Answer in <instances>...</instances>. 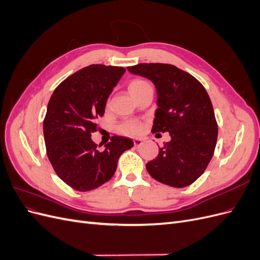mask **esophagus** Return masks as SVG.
I'll use <instances>...</instances> for the list:
<instances>
[{
    "instance_id": "1",
    "label": "esophagus",
    "mask_w": 260,
    "mask_h": 260,
    "mask_svg": "<svg viewBox=\"0 0 260 260\" xmlns=\"http://www.w3.org/2000/svg\"><path fill=\"white\" fill-rule=\"evenodd\" d=\"M143 143H144V141L142 139H135V140H133V144H135L136 147L141 146Z\"/></svg>"
}]
</instances>
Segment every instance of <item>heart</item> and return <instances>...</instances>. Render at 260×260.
I'll list each match as a JSON object with an SVG mask.
<instances>
[{"label":"heart","mask_w":260,"mask_h":260,"mask_svg":"<svg viewBox=\"0 0 260 260\" xmlns=\"http://www.w3.org/2000/svg\"><path fill=\"white\" fill-rule=\"evenodd\" d=\"M149 84L144 81V80H132L129 85H128V90L129 93L131 94V96L133 99H136L139 94L144 91L146 88H148ZM141 130V124L137 121H130L123 124V131L127 133H139Z\"/></svg>","instance_id":"b5f03b06"}]
</instances>
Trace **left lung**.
<instances>
[{
  "label": "left lung",
  "instance_id": "8db88e82",
  "mask_svg": "<svg viewBox=\"0 0 260 260\" xmlns=\"http://www.w3.org/2000/svg\"><path fill=\"white\" fill-rule=\"evenodd\" d=\"M151 80L157 92L152 131L169 132L171 140L146 164L159 182L184 187L198 180L215 152L218 125L205 88L183 70L168 64H138L127 68Z\"/></svg>",
  "mask_w": 260,
  "mask_h": 260
}]
</instances>
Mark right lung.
Segmentation results:
<instances>
[{
  "mask_svg": "<svg viewBox=\"0 0 260 260\" xmlns=\"http://www.w3.org/2000/svg\"><path fill=\"white\" fill-rule=\"evenodd\" d=\"M125 69L90 65L68 77L53 92L43 121L49 160L70 187L86 192L111 180L120 155L133 146L131 139L115 136L100 149L91 139L106 102Z\"/></svg>",
  "mask_w": 260,
  "mask_h": 260,
  "instance_id": "add662e5",
  "label": "right lung"
}]
</instances>
